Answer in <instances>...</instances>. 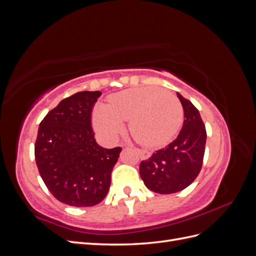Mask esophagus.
Here are the masks:
<instances>
[{
	"label": "esophagus",
	"mask_w": 256,
	"mask_h": 256,
	"mask_svg": "<svg viewBox=\"0 0 256 256\" xmlns=\"http://www.w3.org/2000/svg\"><path fill=\"white\" fill-rule=\"evenodd\" d=\"M136 150H138V154H140V158L141 159H148L150 157V152L144 150H138V148H136Z\"/></svg>",
	"instance_id": "obj_1"
}]
</instances>
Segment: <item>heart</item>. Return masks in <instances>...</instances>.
I'll use <instances>...</instances> for the list:
<instances>
[{
	"instance_id": "obj_1",
	"label": "heart",
	"mask_w": 256,
	"mask_h": 256,
	"mask_svg": "<svg viewBox=\"0 0 256 256\" xmlns=\"http://www.w3.org/2000/svg\"><path fill=\"white\" fill-rule=\"evenodd\" d=\"M184 118L182 104L173 92L157 86L122 90L106 106H99L94 113L98 132L106 140H114L129 120V131L138 142L148 146L168 143L180 129Z\"/></svg>"
}]
</instances>
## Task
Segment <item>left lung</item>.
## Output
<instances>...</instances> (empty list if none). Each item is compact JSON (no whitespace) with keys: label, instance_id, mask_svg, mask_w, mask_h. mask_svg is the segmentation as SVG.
I'll return each mask as SVG.
<instances>
[{"label":"left lung","instance_id":"1","mask_svg":"<svg viewBox=\"0 0 256 256\" xmlns=\"http://www.w3.org/2000/svg\"><path fill=\"white\" fill-rule=\"evenodd\" d=\"M184 113L180 134L166 148L154 152L140 164V175L150 190L171 194L194 182L203 166L206 129L200 112L190 100L177 92Z\"/></svg>","mask_w":256,"mask_h":256}]
</instances>
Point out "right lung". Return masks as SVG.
<instances>
[{
    "mask_svg": "<svg viewBox=\"0 0 256 256\" xmlns=\"http://www.w3.org/2000/svg\"><path fill=\"white\" fill-rule=\"evenodd\" d=\"M102 92H79L48 112L35 142L38 171L51 194L74 207H90L106 198L122 147L97 144L92 112Z\"/></svg>",
    "mask_w": 256,
    "mask_h": 256,
    "instance_id": "right-lung-1",
    "label": "right lung"
}]
</instances>
